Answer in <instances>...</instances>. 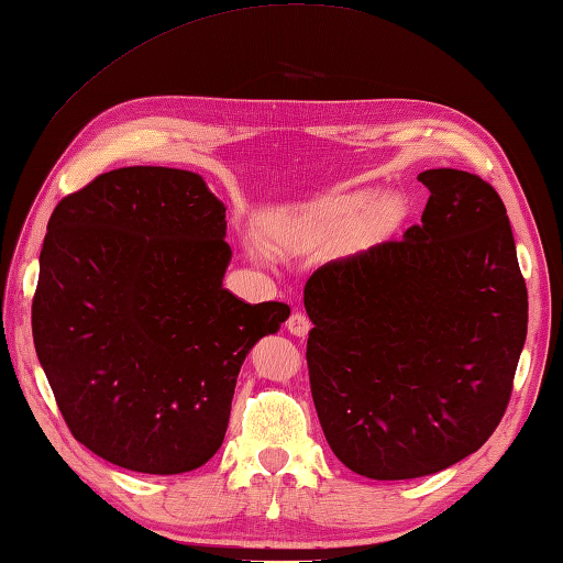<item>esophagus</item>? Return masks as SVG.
<instances>
[{"label": "esophagus", "instance_id": "1", "mask_svg": "<svg viewBox=\"0 0 563 563\" xmlns=\"http://www.w3.org/2000/svg\"><path fill=\"white\" fill-rule=\"evenodd\" d=\"M285 325H287V331H290L295 338H307V333H309V329H311L307 313H302V311H295L292 317L287 319Z\"/></svg>", "mask_w": 563, "mask_h": 563}]
</instances>
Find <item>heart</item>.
Returning <instances> with one entry per match:
<instances>
[{
	"label": "heart",
	"mask_w": 563,
	"mask_h": 563,
	"mask_svg": "<svg viewBox=\"0 0 563 563\" xmlns=\"http://www.w3.org/2000/svg\"><path fill=\"white\" fill-rule=\"evenodd\" d=\"M400 218L398 199L388 194L350 191L307 203L271 220L268 240L278 252L302 254L341 242L347 232L355 244H367Z\"/></svg>",
	"instance_id": "1"
}]
</instances>
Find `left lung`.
<instances>
[{"label":"left lung","mask_w":563,"mask_h":563,"mask_svg":"<svg viewBox=\"0 0 563 563\" xmlns=\"http://www.w3.org/2000/svg\"><path fill=\"white\" fill-rule=\"evenodd\" d=\"M402 240L313 271L311 398L352 473L412 479L467 459L499 427L528 335V290L501 196L439 167Z\"/></svg>","instance_id":"left-lung-1"}]
</instances>
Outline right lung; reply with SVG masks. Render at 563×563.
<instances>
[{"mask_svg":"<svg viewBox=\"0 0 563 563\" xmlns=\"http://www.w3.org/2000/svg\"><path fill=\"white\" fill-rule=\"evenodd\" d=\"M225 203L201 175L120 167L47 222L33 343L64 422L100 459L146 475L211 461L244 357L290 317L222 287Z\"/></svg>","mask_w":563,"mask_h":563,"instance_id":"right-lung-1","label":"right lung"}]
</instances>
